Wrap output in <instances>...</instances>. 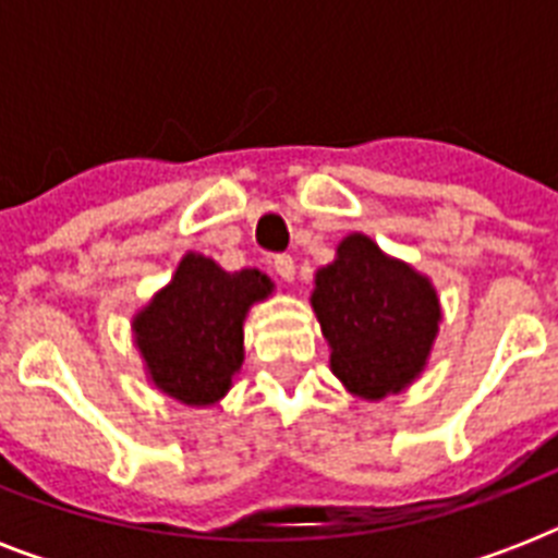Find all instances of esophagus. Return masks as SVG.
I'll list each match as a JSON object with an SVG mask.
<instances>
[{
	"instance_id": "1",
	"label": "esophagus",
	"mask_w": 558,
	"mask_h": 558,
	"mask_svg": "<svg viewBox=\"0 0 558 558\" xmlns=\"http://www.w3.org/2000/svg\"><path fill=\"white\" fill-rule=\"evenodd\" d=\"M271 269H275V275H278L280 280H295V260L289 257V254H278L275 260H271Z\"/></svg>"
}]
</instances>
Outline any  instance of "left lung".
I'll use <instances>...</instances> for the list:
<instances>
[{
    "label": "left lung",
    "mask_w": 558,
    "mask_h": 558,
    "mask_svg": "<svg viewBox=\"0 0 558 558\" xmlns=\"http://www.w3.org/2000/svg\"><path fill=\"white\" fill-rule=\"evenodd\" d=\"M310 301L330 344L332 373L353 397L376 402L423 373L440 330L437 289L371 236L341 240L336 260L315 271Z\"/></svg>",
    "instance_id": "1"
}]
</instances>
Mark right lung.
I'll return each instance as SVG.
<instances>
[{"mask_svg":"<svg viewBox=\"0 0 558 558\" xmlns=\"http://www.w3.org/2000/svg\"><path fill=\"white\" fill-rule=\"evenodd\" d=\"M269 295L263 271H226L187 252L173 280L133 318L135 348L153 385L185 405L219 402L243 367L245 313Z\"/></svg>","mask_w":558,"mask_h":558,"instance_id":"add662e5","label":"right lung"}]
</instances>
